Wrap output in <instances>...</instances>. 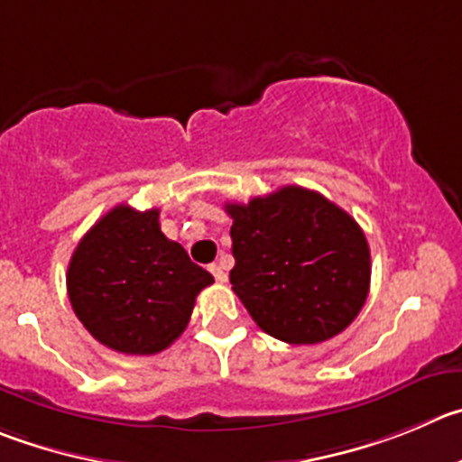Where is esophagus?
Returning <instances> with one entry per match:
<instances>
[{
    "instance_id": "1",
    "label": "esophagus",
    "mask_w": 462,
    "mask_h": 462,
    "mask_svg": "<svg viewBox=\"0 0 462 462\" xmlns=\"http://www.w3.org/2000/svg\"><path fill=\"white\" fill-rule=\"evenodd\" d=\"M209 271H211V275L218 280V282H226V280H227V271H226V266H223V264H211Z\"/></svg>"
}]
</instances>
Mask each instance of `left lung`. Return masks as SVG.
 <instances>
[{"mask_svg":"<svg viewBox=\"0 0 462 462\" xmlns=\"http://www.w3.org/2000/svg\"><path fill=\"white\" fill-rule=\"evenodd\" d=\"M230 282L253 321L287 344L342 333L369 294L372 255L351 214L303 187L227 202Z\"/></svg>","mask_w":462,"mask_h":462,"instance_id":"obj_1","label":"left lung"}]
</instances>
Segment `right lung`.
Listing matches in <instances>:
<instances>
[{"label":"right lung","instance_id":"right-lung-1","mask_svg":"<svg viewBox=\"0 0 462 462\" xmlns=\"http://www.w3.org/2000/svg\"><path fill=\"white\" fill-rule=\"evenodd\" d=\"M214 282L159 227V209L118 205L77 244L68 296L95 339L125 356H154L187 328L196 296Z\"/></svg>","mask_w":462,"mask_h":462}]
</instances>
